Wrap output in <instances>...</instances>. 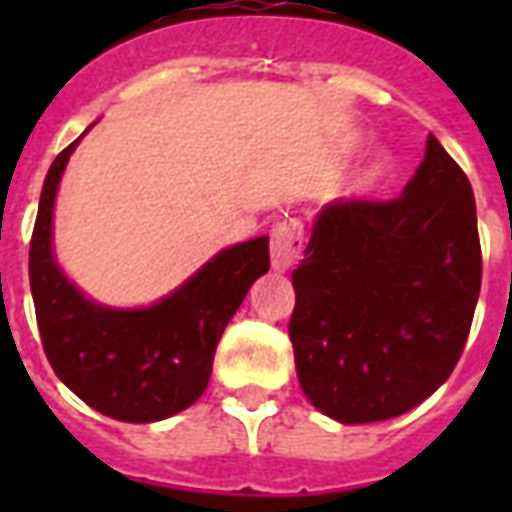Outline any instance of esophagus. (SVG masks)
<instances>
[{
	"mask_svg": "<svg viewBox=\"0 0 512 512\" xmlns=\"http://www.w3.org/2000/svg\"><path fill=\"white\" fill-rule=\"evenodd\" d=\"M303 249V225L297 220H287V223H276L271 233V265L273 271H289L295 268L297 257Z\"/></svg>",
	"mask_w": 512,
	"mask_h": 512,
	"instance_id": "obj_1",
	"label": "esophagus"
}]
</instances>
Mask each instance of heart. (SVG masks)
I'll return each instance as SVG.
<instances>
[{
    "instance_id": "obj_1",
    "label": "heart",
    "mask_w": 512,
    "mask_h": 512,
    "mask_svg": "<svg viewBox=\"0 0 512 512\" xmlns=\"http://www.w3.org/2000/svg\"><path fill=\"white\" fill-rule=\"evenodd\" d=\"M390 164L388 159H374V162L366 164V170L361 172V180H358V185L364 188V191H369V188H374V185H380L382 180H385V175H388Z\"/></svg>"
}]
</instances>
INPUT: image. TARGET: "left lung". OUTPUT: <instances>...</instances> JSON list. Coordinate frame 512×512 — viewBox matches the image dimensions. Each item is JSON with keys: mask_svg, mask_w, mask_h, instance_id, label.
<instances>
[{"mask_svg": "<svg viewBox=\"0 0 512 512\" xmlns=\"http://www.w3.org/2000/svg\"><path fill=\"white\" fill-rule=\"evenodd\" d=\"M289 340L300 388L342 425L433 396L457 366L481 292L468 175L433 135L393 201H335L292 271Z\"/></svg>", "mask_w": 512, "mask_h": 512, "instance_id": "obj_1", "label": "left lung"}]
</instances>
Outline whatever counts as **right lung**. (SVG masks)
Here are the masks:
<instances>
[{"mask_svg":"<svg viewBox=\"0 0 512 512\" xmlns=\"http://www.w3.org/2000/svg\"><path fill=\"white\" fill-rule=\"evenodd\" d=\"M82 138L60 151L44 177L28 252L44 353L60 382L95 412L122 422L167 420L207 390L223 329L271 268L268 236L220 249L148 308L95 303L63 273L52 247L60 177Z\"/></svg>","mask_w":512,"mask_h":512,"instance_id":"right-lung-1","label":"right lung"}]
</instances>
